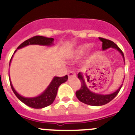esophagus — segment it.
<instances>
[{
    "mask_svg": "<svg viewBox=\"0 0 135 135\" xmlns=\"http://www.w3.org/2000/svg\"><path fill=\"white\" fill-rule=\"evenodd\" d=\"M68 76H69V78L75 76V72H74V71H69V73H68Z\"/></svg>",
    "mask_w": 135,
    "mask_h": 135,
    "instance_id": "esophagus-1",
    "label": "esophagus"
}]
</instances>
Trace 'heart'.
<instances>
[{
  "mask_svg": "<svg viewBox=\"0 0 135 135\" xmlns=\"http://www.w3.org/2000/svg\"><path fill=\"white\" fill-rule=\"evenodd\" d=\"M91 46V44H84L80 45L74 51V55L76 57L82 56L83 55L85 54L89 49H90Z\"/></svg>",
  "mask_w": 135,
  "mask_h": 135,
  "instance_id": "heart-1",
  "label": "heart"
}]
</instances>
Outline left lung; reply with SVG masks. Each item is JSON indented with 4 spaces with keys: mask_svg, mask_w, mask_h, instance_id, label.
I'll use <instances>...</instances> for the list:
<instances>
[{
    "mask_svg": "<svg viewBox=\"0 0 135 135\" xmlns=\"http://www.w3.org/2000/svg\"><path fill=\"white\" fill-rule=\"evenodd\" d=\"M99 39L102 41V49L103 50H106V49H109V48L116 49L121 52L123 57L124 58L123 52H122V50L119 49V46L114 42H113L112 41H110L109 39L102 38V37H99ZM78 78L80 79V80L81 82V86L80 89L76 91L75 95H76L78 99L80 101H81L83 103L86 104V105H89L100 106L108 103L109 102L111 101L112 100H113L117 94H119V91H120L121 86H122V85H121V86L115 92L112 93L111 94L103 95V94H96V93L91 91L90 89H89L87 86H86V83H85V80H84V78H83V75L82 73H79L78 74Z\"/></svg>",
    "mask_w": 135,
    "mask_h": 135,
    "instance_id": "obj_1",
    "label": "left lung"
}]
</instances>
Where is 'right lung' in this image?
Here are the masks:
<instances>
[{
	"mask_svg": "<svg viewBox=\"0 0 135 135\" xmlns=\"http://www.w3.org/2000/svg\"><path fill=\"white\" fill-rule=\"evenodd\" d=\"M53 41H54L53 38H48V37H42V36H35V37H31L30 39H27L26 41L22 43L21 44L18 46L17 49H21V48L26 46L32 44L50 46V45L53 44ZM15 52H16V50H15ZM12 58H11L10 62H9V64H10ZM67 80V75H66L64 77H55L52 79V82L50 83L46 89L41 95H39V96H37V97H35V98H25V97H23L21 95H19L14 89L10 80H9V82H10V85L13 92L14 93L16 97L20 100L21 101L23 102L24 104H26V105L29 106L30 107L35 108V109H41L43 107L50 105L53 103L55 98L56 97L57 93L58 87L60 86L61 84L65 83Z\"/></svg>",
	"mask_w": 135,
	"mask_h": 135,
	"instance_id": "obj_1",
	"label": "right lung"
}]
</instances>
